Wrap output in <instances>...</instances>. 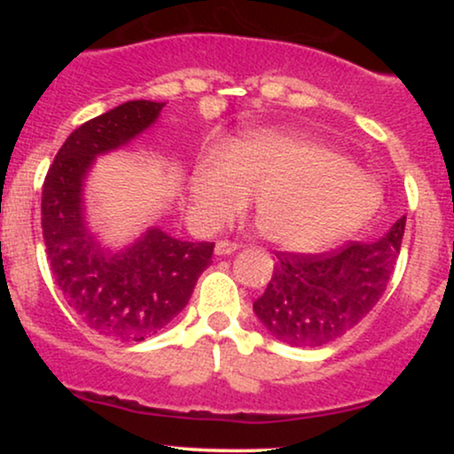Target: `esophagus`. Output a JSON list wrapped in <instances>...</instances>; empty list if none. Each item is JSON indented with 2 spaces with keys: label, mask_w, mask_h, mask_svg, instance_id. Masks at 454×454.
<instances>
[{
  "label": "esophagus",
  "mask_w": 454,
  "mask_h": 454,
  "mask_svg": "<svg viewBox=\"0 0 454 454\" xmlns=\"http://www.w3.org/2000/svg\"><path fill=\"white\" fill-rule=\"evenodd\" d=\"M239 245L232 243V241H217L215 243V254L217 256H228V254L237 252Z\"/></svg>",
  "instance_id": "obj_1"
}]
</instances>
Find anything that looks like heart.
I'll list each match as a JSON object with an SVG mask.
<instances>
[{"label": "heart", "instance_id": "obj_1", "mask_svg": "<svg viewBox=\"0 0 454 454\" xmlns=\"http://www.w3.org/2000/svg\"><path fill=\"white\" fill-rule=\"evenodd\" d=\"M196 213L207 226L232 220L256 196L258 231L288 249H317L363 226L380 190L333 147L286 129L234 140L223 158H207L190 181Z\"/></svg>", "mask_w": 454, "mask_h": 454}]
</instances>
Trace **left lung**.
Returning a JSON list of instances; mask_svg holds the SVG:
<instances>
[{"mask_svg": "<svg viewBox=\"0 0 454 454\" xmlns=\"http://www.w3.org/2000/svg\"><path fill=\"white\" fill-rule=\"evenodd\" d=\"M405 215L376 243L350 241L320 254L275 252L273 278L254 311L279 341L325 346L363 320L395 273Z\"/></svg>", "mask_w": 454, "mask_h": 454, "instance_id": "1", "label": "left lung"}]
</instances>
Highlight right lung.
<instances>
[{
	"label": "right lung",
	"instance_id": "right-lung-1",
	"mask_svg": "<svg viewBox=\"0 0 454 454\" xmlns=\"http://www.w3.org/2000/svg\"><path fill=\"white\" fill-rule=\"evenodd\" d=\"M164 104L132 100L76 128L43 185V237L51 273L72 311L104 337L143 341L187 305L215 243H187L153 228L108 256L82 220V179L96 155L121 147L158 119Z\"/></svg>",
	"mask_w": 454,
	"mask_h": 454
}]
</instances>
